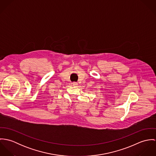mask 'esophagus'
Returning <instances> with one entry per match:
<instances>
[{
    "instance_id": "1",
    "label": "esophagus",
    "mask_w": 156,
    "mask_h": 156,
    "mask_svg": "<svg viewBox=\"0 0 156 156\" xmlns=\"http://www.w3.org/2000/svg\"><path fill=\"white\" fill-rule=\"evenodd\" d=\"M73 85H74V86H76V85H77L78 84H77V83H76V82H73Z\"/></svg>"
}]
</instances>
